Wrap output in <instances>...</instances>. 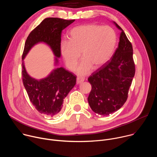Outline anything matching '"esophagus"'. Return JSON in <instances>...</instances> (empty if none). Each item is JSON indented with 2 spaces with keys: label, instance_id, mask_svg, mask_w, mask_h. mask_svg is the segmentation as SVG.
Instances as JSON below:
<instances>
[{
  "label": "esophagus",
  "instance_id": "1",
  "mask_svg": "<svg viewBox=\"0 0 157 157\" xmlns=\"http://www.w3.org/2000/svg\"><path fill=\"white\" fill-rule=\"evenodd\" d=\"M84 81V78H81L78 77V78H77V80H76V82H77L78 84H79L82 83Z\"/></svg>",
  "mask_w": 157,
  "mask_h": 157
}]
</instances>
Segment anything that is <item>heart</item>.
Returning <instances> with one entry per match:
<instances>
[{"label":"heart","mask_w":157,"mask_h":157,"mask_svg":"<svg viewBox=\"0 0 157 157\" xmlns=\"http://www.w3.org/2000/svg\"><path fill=\"white\" fill-rule=\"evenodd\" d=\"M117 42L115 31L109 26L86 24L72 29L70 41L61 43L60 52L66 66L73 70L81 53L83 57L76 73L84 76L92 70L98 69L113 56Z\"/></svg>","instance_id":"obj_1"}]
</instances>
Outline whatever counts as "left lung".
<instances>
[{
  "label": "left lung",
  "mask_w": 157,
  "mask_h": 157,
  "mask_svg": "<svg viewBox=\"0 0 157 157\" xmlns=\"http://www.w3.org/2000/svg\"><path fill=\"white\" fill-rule=\"evenodd\" d=\"M113 24L121 31L118 47L110 61L88 78L92 86L87 98L89 106L104 116L115 113L126 102L136 71L132 44L123 30Z\"/></svg>",
  "instance_id": "obj_1"
}]
</instances>
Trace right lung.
<instances>
[{
  "label": "right lung",
  "mask_w": 157,
  "mask_h": 157,
  "mask_svg": "<svg viewBox=\"0 0 157 157\" xmlns=\"http://www.w3.org/2000/svg\"><path fill=\"white\" fill-rule=\"evenodd\" d=\"M75 20L59 18L44 19L30 32L25 43L21 64L24 86L33 106L40 113L48 117H53L61 111L64 99L76 84V76L60 67L52 70L46 78L36 79L28 74L24 60L33 46L44 43L52 50L55 56V66H57L61 56V32Z\"/></svg>",
  "instance_id": "1"
}]
</instances>
